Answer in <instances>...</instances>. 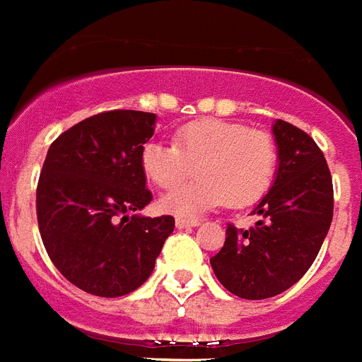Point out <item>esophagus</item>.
Listing matches in <instances>:
<instances>
[{
  "mask_svg": "<svg viewBox=\"0 0 362 362\" xmlns=\"http://www.w3.org/2000/svg\"><path fill=\"white\" fill-rule=\"evenodd\" d=\"M199 221H186V218H176V228H192V226H197Z\"/></svg>",
  "mask_w": 362,
  "mask_h": 362,
  "instance_id": "esophagus-1",
  "label": "esophagus"
}]
</instances>
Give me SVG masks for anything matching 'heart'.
Returning <instances> with one entry per match:
<instances>
[{
  "instance_id": "heart-1",
  "label": "heart",
  "mask_w": 362,
  "mask_h": 362,
  "mask_svg": "<svg viewBox=\"0 0 362 362\" xmlns=\"http://www.w3.org/2000/svg\"><path fill=\"white\" fill-rule=\"evenodd\" d=\"M141 170L160 189H173L193 175L186 187L160 199L176 216H197L228 203L253 205L272 186L278 170V144L267 130L222 119L194 120L174 132V144L147 141L141 147Z\"/></svg>"
}]
</instances>
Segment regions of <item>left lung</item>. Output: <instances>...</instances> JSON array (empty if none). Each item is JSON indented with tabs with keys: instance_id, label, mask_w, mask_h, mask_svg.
Listing matches in <instances>:
<instances>
[{
	"instance_id": "1",
	"label": "left lung",
	"mask_w": 362,
	"mask_h": 362,
	"mask_svg": "<svg viewBox=\"0 0 362 362\" xmlns=\"http://www.w3.org/2000/svg\"><path fill=\"white\" fill-rule=\"evenodd\" d=\"M276 180L255 207L253 228L226 226L224 245L211 257L218 282L243 299H269L291 288L315 263L334 215L328 163L309 134L274 122Z\"/></svg>"
}]
</instances>
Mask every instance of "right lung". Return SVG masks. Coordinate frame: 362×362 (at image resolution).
Here are the masks:
<instances>
[{
    "mask_svg": "<svg viewBox=\"0 0 362 362\" xmlns=\"http://www.w3.org/2000/svg\"><path fill=\"white\" fill-rule=\"evenodd\" d=\"M153 130V113L103 111L65 130L45 155L40 235L55 269L92 296L138 290L173 234L170 215L130 216L153 199L140 163Z\"/></svg>",
    "mask_w": 362,
    "mask_h": 362,
    "instance_id": "obj_1",
    "label": "right lung"
}]
</instances>
